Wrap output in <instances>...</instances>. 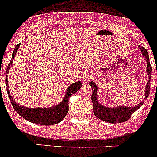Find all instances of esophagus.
<instances>
[{
	"mask_svg": "<svg viewBox=\"0 0 157 157\" xmlns=\"http://www.w3.org/2000/svg\"><path fill=\"white\" fill-rule=\"evenodd\" d=\"M83 77H84L85 80H86V81H89V80L90 79V78H92V75L90 74H86L85 75L83 76Z\"/></svg>",
	"mask_w": 157,
	"mask_h": 157,
	"instance_id": "34e87169",
	"label": "esophagus"
}]
</instances>
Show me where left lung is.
I'll list each match as a JSON object with an SVG mask.
<instances>
[{"label": "left lung", "mask_w": 157, "mask_h": 157, "mask_svg": "<svg viewBox=\"0 0 157 157\" xmlns=\"http://www.w3.org/2000/svg\"><path fill=\"white\" fill-rule=\"evenodd\" d=\"M138 48L141 50V54L145 56V60L146 61V71L149 75V80L147 82L145 86V97L142 99V101L140 102L139 105H135V106L128 107V106H116V107H107L105 105H101L98 100V86L94 82L91 81L89 82L90 86L93 90L92 97L91 100L93 102V111L94 113L100 120L110 123H120L127 121L130 118L131 115L138 110L140 107L142 105L144 101L146 98H148L150 90V78L152 75V67L149 63V56L148 52L143 47L138 46Z\"/></svg>", "instance_id": "obj_1"}]
</instances>
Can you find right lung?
I'll return each instance as SVG.
<instances>
[{
  "label": "right lung",
  "instance_id": "right-lung-1",
  "mask_svg": "<svg viewBox=\"0 0 157 157\" xmlns=\"http://www.w3.org/2000/svg\"><path fill=\"white\" fill-rule=\"evenodd\" d=\"M19 46H20V44L16 45L15 49H14L11 61L8 64V67H7V75H8V71L10 69L11 64L12 63L14 58L16 56V52H17ZM5 82H6V86L8 87L7 92H8V98L10 99L11 103H12L15 110L23 119H25L27 121L30 122V123L45 126L54 125V124H56V123H59V122L63 120V118L66 116V115L68 112L69 98L74 94H75L82 86V83L80 81H78L76 82L71 84L68 88L67 89L64 98H63V100L58 105H54L52 107H49V108H27V107H24L18 104L12 98V95L9 92V90H8V76H6Z\"/></svg>",
  "mask_w": 157,
  "mask_h": 157
}]
</instances>
